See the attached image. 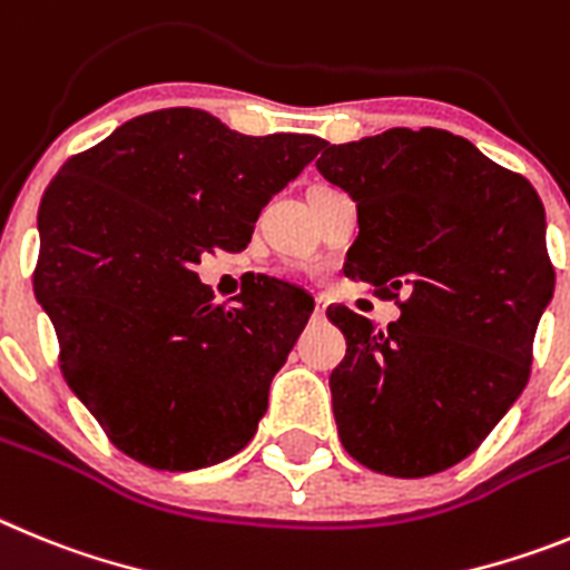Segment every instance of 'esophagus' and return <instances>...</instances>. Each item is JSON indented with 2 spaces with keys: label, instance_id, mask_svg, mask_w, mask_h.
Returning <instances> with one entry per match:
<instances>
[{
  "label": "esophagus",
  "instance_id": "esophagus-1",
  "mask_svg": "<svg viewBox=\"0 0 570 570\" xmlns=\"http://www.w3.org/2000/svg\"><path fill=\"white\" fill-rule=\"evenodd\" d=\"M323 315H326V301H323V297H317V304H315V312H312V317H315V321H321Z\"/></svg>",
  "mask_w": 570,
  "mask_h": 570
}]
</instances>
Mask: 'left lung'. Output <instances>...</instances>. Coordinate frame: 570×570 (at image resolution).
Returning <instances> with one entry per match:
<instances>
[{
    "mask_svg": "<svg viewBox=\"0 0 570 570\" xmlns=\"http://www.w3.org/2000/svg\"><path fill=\"white\" fill-rule=\"evenodd\" d=\"M317 173L357 204L343 273L396 297L400 317L330 306L346 357L330 374L343 449L389 476L465 460L531 374L553 266L537 189L445 130L323 145Z\"/></svg>",
    "mask_w": 570,
    "mask_h": 570,
    "instance_id": "1",
    "label": "left lung"
}]
</instances>
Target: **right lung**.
<instances>
[{
    "mask_svg": "<svg viewBox=\"0 0 570 570\" xmlns=\"http://www.w3.org/2000/svg\"><path fill=\"white\" fill-rule=\"evenodd\" d=\"M323 145L240 136L170 107L68 158L45 189L36 301L53 321L65 381L127 458L193 471L253 440L315 301L264 278L222 306L196 266L247 247L264 204Z\"/></svg>",
    "mask_w": 570,
    "mask_h": 570,
    "instance_id": "right-lung-1",
    "label": "right lung"
}]
</instances>
